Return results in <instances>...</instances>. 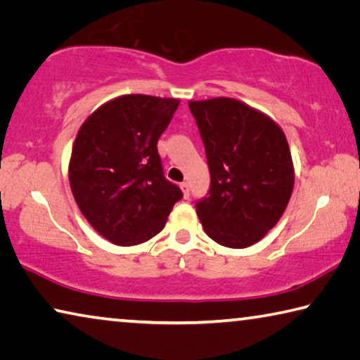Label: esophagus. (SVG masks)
I'll use <instances>...</instances> for the list:
<instances>
[{
  "label": "esophagus",
  "instance_id": "34e87169",
  "mask_svg": "<svg viewBox=\"0 0 360 360\" xmlns=\"http://www.w3.org/2000/svg\"><path fill=\"white\" fill-rule=\"evenodd\" d=\"M181 191H184V196L188 198L190 196V185H188V181H184V184H180Z\"/></svg>",
  "mask_w": 360,
  "mask_h": 360
}]
</instances>
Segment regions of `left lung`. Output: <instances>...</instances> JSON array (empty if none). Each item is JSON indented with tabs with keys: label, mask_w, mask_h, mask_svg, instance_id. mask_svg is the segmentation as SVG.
Returning a JSON list of instances; mask_svg holds the SVG:
<instances>
[{
	"label": "left lung",
	"mask_w": 360,
	"mask_h": 360,
	"mask_svg": "<svg viewBox=\"0 0 360 360\" xmlns=\"http://www.w3.org/2000/svg\"><path fill=\"white\" fill-rule=\"evenodd\" d=\"M204 141L209 198L196 204L205 234L229 249L263 239L290 201L295 172L285 134L276 121L240 100L188 103Z\"/></svg>",
	"instance_id": "left-lung-1"
}]
</instances>
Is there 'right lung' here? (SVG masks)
Here are the masks:
<instances>
[{"label": "right lung", "mask_w": 360, "mask_h": 360, "mask_svg": "<svg viewBox=\"0 0 360 360\" xmlns=\"http://www.w3.org/2000/svg\"><path fill=\"white\" fill-rule=\"evenodd\" d=\"M179 98L127 94L103 103L82 122L68 164L81 214L116 245L150 240L166 226L180 188L162 174L158 140Z\"/></svg>", "instance_id": "add662e5"}]
</instances>
